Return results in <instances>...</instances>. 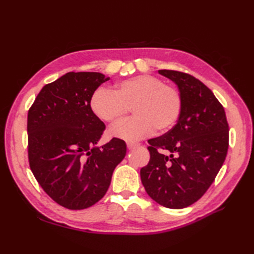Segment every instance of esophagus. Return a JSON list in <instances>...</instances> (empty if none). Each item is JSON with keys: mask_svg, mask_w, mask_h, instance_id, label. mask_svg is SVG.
Instances as JSON below:
<instances>
[{"mask_svg": "<svg viewBox=\"0 0 254 254\" xmlns=\"http://www.w3.org/2000/svg\"><path fill=\"white\" fill-rule=\"evenodd\" d=\"M139 146H140L139 143H134V142H128V143H127V147H128L129 150H131V149H134V148H136V147H139Z\"/></svg>", "mask_w": 254, "mask_h": 254, "instance_id": "obj_1", "label": "esophagus"}]
</instances>
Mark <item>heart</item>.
<instances>
[{
  "instance_id": "heart-1",
  "label": "heart",
  "mask_w": 254,
  "mask_h": 254,
  "mask_svg": "<svg viewBox=\"0 0 254 254\" xmlns=\"http://www.w3.org/2000/svg\"><path fill=\"white\" fill-rule=\"evenodd\" d=\"M91 109L98 119L117 124L124 119L129 107L134 117L115 125L110 134L125 141H136L153 131L171 129L180 114L178 90L151 75H137L115 84L113 91L96 90L91 97Z\"/></svg>"
}]
</instances>
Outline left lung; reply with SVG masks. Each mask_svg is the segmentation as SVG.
<instances>
[{
    "label": "left lung",
    "mask_w": 254,
    "mask_h": 254,
    "mask_svg": "<svg viewBox=\"0 0 254 254\" xmlns=\"http://www.w3.org/2000/svg\"><path fill=\"white\" fill-rule=\"evenodd\" d=\"M178 88L177 124L150 139L149 163L141 168L147 194L159 204L183 209L205 193L218 174L229 147L224 107L204 83L187 73L159 70Z\"/></svg>",
    "instance_id": "8db88e82"
}]
</instances>
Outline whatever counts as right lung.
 Wrapping results in <instances>:
<instances>
[{
    "mask_svg": "<svg viewBox=\"0 0 254 254\" xmlns=\"http://www.w3.org/2000/svg\"><path fill=\"white\" fill-rule=\"evenodd\" d=\"M109 79L98 72L66 73L44 86L28 111L30 170L45 193L66 209H87L101 200L126 156V143L117 137L96 146L106 126L90 102Z\"/></svg>",
    "mask_w": 254,
    "mask_h": 254,
    "instance_id": "add662e5",
    "label": "right lung"
}]
</instances>
